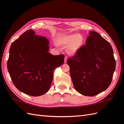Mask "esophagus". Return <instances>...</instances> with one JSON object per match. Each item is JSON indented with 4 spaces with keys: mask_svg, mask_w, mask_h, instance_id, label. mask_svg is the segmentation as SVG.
<instances>
[{
    "mask_svg": "<svg viewBox=\"0 0 124 124\" xmlns=\"http://www.w3.org/2000/svg\"><path fill=\"white\" fill-rule=\"evenodd\" d=\"M67 59H68V58H67V56H65V59H64V62H67Z\"/></svg>",
    "mask_w": 124,
    "mask_h": 124,
    "instance_id": "1",
    "label": "esophagus"
}]
</instances>
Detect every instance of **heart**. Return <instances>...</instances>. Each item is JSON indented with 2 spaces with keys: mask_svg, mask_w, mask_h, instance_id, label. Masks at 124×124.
<instances>
[{
  "mask_svg": "<svg viewBox=\"0 0 124 124\" xmlns=\"http://www.w3.org/2000/svg\"><path fill=\"white\" fill-rule=\"evenodd\" d=\"M60 43L65 46H69L68 49L72 53H75L80 49L84 42L83 37L78 33H74L63 36L60 39Z\"/></svg>",
  "mask_w": 124,
  "mask_h": 124,
  "instance_id": "1",
  "label": "heart"
}]
</instances>
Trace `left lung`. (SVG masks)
<instances>
[{
  "instance_id": "obj_1",
  "label": "left lung",
  "mask_w": 124,
  "mask_h": 124,
  "mask_svg": "<svg viewBox=\"0 0 124 124\" xmlns=\"http://www.w3.org/2000/svg\"><path fill=\"white\" fill-rule=\"evenodd\" d=\"M86 45L67 59L74 87L81 94L94 96L110 86L115 70L110 43L94 31L89 32Z\"/></svg>"
}]
</instances>
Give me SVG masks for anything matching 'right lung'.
<instances>
[{
  "label": "right lung",
  "instance_id": "add662e5",
  "mask_svg": "<svg viewBox=\"0 0 124 124\" xmlns=\"http://www.w3.org/2000/svg\"><path fill=\"white\" fill-rule=\"evenodd\" d=\"M28 30L11 44L7 68L15 86L21 92L39 96L49 90L55 69L64 62L63 55L48 51L46 38Z\"/></svg>",
  "mask_w": 124,
  "mask_h": 124
}]
</instances>
